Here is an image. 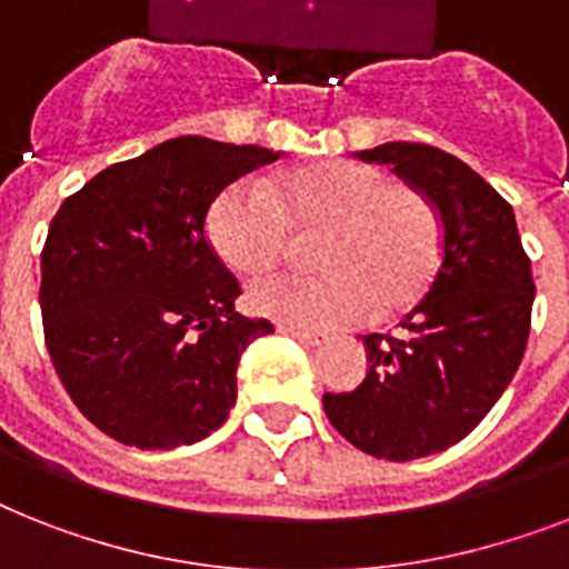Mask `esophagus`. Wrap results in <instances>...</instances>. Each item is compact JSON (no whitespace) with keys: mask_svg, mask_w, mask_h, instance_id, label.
<instances>
[{"mask_svg":"<svg viewBox=\"0 0 569 569\" xmlns=\"http://www.w3.org/2000/svg\"><path fill=\"white\" fill-rule=\"evenodd\" d=\"M280 332H286V336H292V339H298L300 345H309V348H316V345H325L327 341V332H318V330H303V327H292V325H280L277 327Z\"/></svg>","mask_w":569,"mask_h":569,"instance_id":"esophagus-1","label":"esophagus"}]
</instances>
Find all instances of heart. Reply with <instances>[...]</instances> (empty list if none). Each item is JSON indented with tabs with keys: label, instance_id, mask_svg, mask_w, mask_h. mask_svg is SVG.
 <instances>
[{
	"label": "heart",
	"instance_id": "b5f03b06",
	"mask_svg": "<svg viewBox=\"0 0 569 569\" xmlns=\"http://www.w3.org/2000/svg\"><path fill=\"white\" fill-rule=\"evenodd\" d=\"M289 228H321L316 274L253 283L260 316L298 327H336L395 316L427 292L441 262V221L418 189L389 169L321 160L274 178L237 180L207 210V242L230 271L257 277L280 260Z\"/></svg>",
	"mask_w": 569,
	"mask_h": 569
}]
</instances>
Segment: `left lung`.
Here are the masks:
<instances>
[{
  "label": "left lung",
  "mask_w": 569,
  "mask_h": 569,
  "mask_svg": "<svg viewBox=\"0 0 569 569\" xmlns=\"http://www.w3.org/2000/svg\"><path fill=\"white\" fill-rule=\"evenodd\" d=\"M359 160L389 163L436 207L441 262L397 332L365 336L368 377L325 395V412L362 452L420 459L473 432L509 389L532 327V262L509 201L459 157L386 142Z\"/></svg>",
  "instance_id": "left-lung-1"
}]
</instances>
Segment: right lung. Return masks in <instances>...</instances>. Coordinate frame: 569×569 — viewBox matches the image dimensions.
Instances as JSON below:
<instances>
[{
  "label": "right lung",
  "mask_w": 569,
  "mask_h": 569,
  "mask_svg": "<svg viewBox=\"0 0 569 569\" xmlns=\"http://www.w3.org/2000/svg\"><path fill=\"white\" fill-rule=\"evenodd\" d=\"M277 154L178 137L60 204L40 253L46 350L90 423L140 450L196 445L237 403L242 350L274 327L207 242L221 189Z\"/></svg>",
  "instance_id": "right-lung-1"
}]
</instances>
